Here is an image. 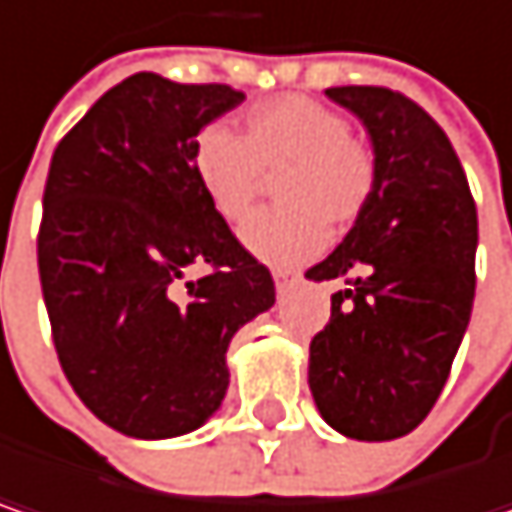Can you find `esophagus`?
<instances>
[{"label":"esophagus","mask_w":512,"mask_h":512,"mask_svg":"<svg viewBox=\"0 0 512 512\" xmlns=\"http://www.w3.org/2000/svg\"><path fill=\"white\" fill-rule=\"evenodd\" d=\"M272 278H275L278 293H284V290H287V287H293L302 275H299V272H290V269H275V272H272Z\"/></svg>","instance_id":"obj_1"}]
</instances>
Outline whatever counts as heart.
Here are the masks:
<instances>
[{
	"mask_svg": "<svg viewBox=\"0 0 512 512\" xmlns=\"http://www.w3.org/2000/svg\"><path fill=\"white\" fill-rule=\"evenodd\" d=\"M193 172L213 213L240 222L255 205L263 175H278V208L255 213L243 246L272 266H296L328 246V222L354 225L375 199L381 163L337 108L310 96H278L246 111L240 137L205 125L193 143Z\"/></svg>",
	"mask_w": 512,
	"mask_h": 512,
	"instance_id": "obj_1",
	"label": "heart"
}]
</instances>
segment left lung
<instances>
[{
    "label": "left lung",
    "mask_w": 512,
    "mask_h": 512,
    "mask_svg": "<svg viewBox=\"0 0 512 512\" xmlns=\"http://www.w3.org/2000/svg\"><path fill=\"white\" fill-rule=\"evenodd\" d=\"M372 137L381 178L346 240L307 269L343 278L310 340V393L351 440L410 434L437 404L475 302L478 210L451 140L387 87H331Z\"/></svg>",
    "instance_id": "1"
}]
</instances>
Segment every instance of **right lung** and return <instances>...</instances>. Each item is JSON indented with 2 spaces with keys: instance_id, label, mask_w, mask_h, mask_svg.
<instances>
[{
  "instance_id": "add662e5",
  "label": "right lung",
  "mask_w": 512,
  "mask_h": 512,
  "mask_svg": "<svg viewBox=\"0 0 512 512\" xmlns=\"http://www.w3.org/2000/svg\"><path fill=\"white\" fill-rule=\"evenodd\" d=\"M246 96L137 72L58 143L43 190L37 269L75 395L125 437L196 431L228 390L231 337L275 304L263 263L208 205L199 131ZM190 265H208L184 282Z\"/></svg>"
}]
</instances>
